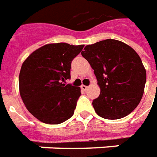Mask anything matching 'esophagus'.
<instances>
[{
    "label": "esophagus",
    "instance_id": "1",
    "mask_svg": "<svg viewBox=\"0 0 157 157\" xmlns=\"http://www.w3.org/2000/svg\"><path fill=\"white\" fill-rule=\"evenodd\" d=\"M88 89H89V87H88V86H86V85H84V84H83V85H81V90H82L86 91Z\"/></svg>",
    "mask_w": 157,
    "mask_h": 157
}]
</instances>
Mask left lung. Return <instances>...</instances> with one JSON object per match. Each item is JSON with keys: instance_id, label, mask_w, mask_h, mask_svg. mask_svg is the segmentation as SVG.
Instances as JSON below:
<instances>
[{"instance_id": "left-lung-1", "label": "left lung", "mask_w": 157, "mask_h": 157, "mask_svg": "<svg viewBox=\"0 0 157 157\" xmlns=\"http://www.w3.org/2000/svg\"><path fill=\"white\" fill-rule=\"evenodd\" d=\"M81 52L94 69L101 89L92 105L99 116L119 119L137 107L144 94L146 71L140 56L122 41L107 39Z\"/></svg>"}]
</instances>
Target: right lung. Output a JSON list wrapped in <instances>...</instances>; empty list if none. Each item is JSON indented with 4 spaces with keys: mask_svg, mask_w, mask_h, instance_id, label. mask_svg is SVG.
Instances as JSON below:
<instances>
[{
    "mask_svg": "<svg viewBox=\"0 0 157 157\" xmlns=\"http://www.w3.org/2000/svg\"><path fill=\"white\" fill-rule=\"evenodd\" d=\"M84 45L47 44L23 62L19 73V92L28 111L41 122L59 124L69 119L81 95L80 88L66 84L71 63Z\"/></svg>",
    "mask_w": 157,
    "mask_h": 157,
    "instance_id": "1",
    "label": "right lung"
}]
</instances>
